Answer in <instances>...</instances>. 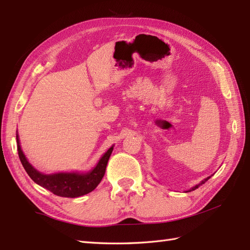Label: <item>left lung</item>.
Wrapping results in <instances>:
<instances>
[{
	"label": "left lung",
	"mask_w": 250,
	"mask_h": 250,
	"mask_svg": "<svg viewBox=\"0 0 250 250\" xmlns=\"http://www.w3.org/2000/svg\"><path fill=\"white\" fill-rule=\"evenodd\" d=\"M209 178H210V176H209V177H207V178H205V179H203V180H202V182H201L200 184H198V185H196V186H194V187H192V188H191V189L187 190V191H186V192H190V191H193V190H195V189H198V188L200 187V186H201V185H203V184H205V183L207 182V180H208Z\"/></svg>",
	"instance_id": "left-lung-1"
}]
</instances>
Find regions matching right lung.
I'll list each match as a JSON object with an SVG mask.
<instances>
[{"label": "right lung", "instance_id": "right-lung-1", "mask_svg": "<svg viewBox=\"0 0 250 250\" xmlns=\"http://www.w3.org/2000/svg\"><path fill=\"white\" fill-rule=\"evenodd\" d=\"M16 137H17L19 159L31 179L43 188L49 190L54 194L64 196V198H77V196L91 192L92 190L98 187V185L104 176L106 166H107L108 159L114 148V146H111L100 159L97 167L88 173L43 174L35 169L26 160L24 153L21 150L18 134L16 135Z\"/></svg>", "mask_w": 250, "mask_h": 250}]
</instances>
